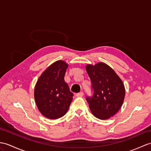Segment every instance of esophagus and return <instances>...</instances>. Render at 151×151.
Here are the masks:
<instances>
[{
    "instance_id": "1",
    "label": "esophagus",
    "mask_w": 151,
    "mask_h": 151,
    "mask_svg": "<svg viewBox=\"0 0 151 151\" xmlns=\"http://www.w3.org/2000/svg\"><path fill=\"white\" fill-rule=\"evenodd\" d=\"M76 96L77 97H82V96H83V92H80V93H77V94H76Z\"/></svg>"
}]
</instances>
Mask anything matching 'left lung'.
<instances>
[{"label": "left lung", "instance_id": "left-lung-1", "mask_svg": "<svg viewBox=\"0 0 151 151\" xmlns=\"http://www.w3.org/2000/svg\"><path fill=\"white\" fill-rule=\"evenodd\" d=\"M92 82L93 97H87L92 114L100 120H107L120 110L125 95L122 79L109 65L104 62L86 66Z\"/></svg>", "mask_w": 151, "mask_h": 151}]
</instances>
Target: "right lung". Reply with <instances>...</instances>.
I'll return each instance as SVG.
<instances>
[{"mask_svg": "<svg viewBox=\"0 0 151 151\" xmlns=\"http://www.w3.org/2000/svg\"><path fill=\"white\" fill-rule=\"evenodd\" d=\"M68 64L63 60L52 63L42 73L34 90L38 109L48 119H58L67 113L73 93L70 91L64 76Z\"/></svg>", "mask_w": 151, "mask_h": 151, "instance_id": "right-lung-1", "label": "right lung"}]
</instances>
